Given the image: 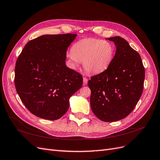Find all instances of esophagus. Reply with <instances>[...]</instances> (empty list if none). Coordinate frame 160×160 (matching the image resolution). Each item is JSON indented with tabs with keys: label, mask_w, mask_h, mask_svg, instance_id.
Listing matches in <instances>:
<instances>
[{
	"label": "esophagus",
	"mask_w": 160,
	"mask_h": 160,
	"mask_svg": "<svg viewBox=\"0 0 160 160\" xmlns=\"http://www.w3.org/2000/svg\"><path fill=\"white\" fill-rule=\"evenodd\" d=\"M87 82H88V79L84 77V78H83V85H87Z\"/></svg>",
	"instance_id": "obj_1"
}]
</instances>
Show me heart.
Returning a JSON list of instances; mask_svg holds the SVG:
<instances>
[{
	"label": "heart",
	"mask_w": 160,
	"mask_h": 160,
	"mask_svg": "<svg viewBox=\"0 0 160 160\" xmlns=\"http://www.w3.org/2000/svg\"><path fill=\"white\" fill-rule=\"evenodd\" d=\"M114 52L113 45L110 42L86 38L73 44L72 51L66 53V60L72 69H76L82 62V66L88 73L98 74L110 66Z\"/></svg>",
	"instance_id": "heart-1"
}]
</instances>
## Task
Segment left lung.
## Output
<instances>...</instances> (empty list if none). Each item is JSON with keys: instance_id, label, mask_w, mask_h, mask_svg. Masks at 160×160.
<instances>
[{"instance_id": "left-lung-1", "label": "left lung", "mask_w": 160, "mask_h": 160, "mask_svg": "<svg viewBox=\"0 0 160 160\" xmlns=\"http://www.w3.org/2000/svg\"><path fill=\"white\" fill-rule=\"evenodd\" d=\"M116 47L110 66L88 81L92 112L105 122L126 118L141 97L145 77L140 54L119 36L108 38Z\"/></svg>"}]
</instances>
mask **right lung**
I'll list each match as a JSON object with an SVG mask.
<instances>
[{"label":"right lung","instance_id":"1","mask_svg":"<svg viewBox=\"0 0 160 160\" xmlns=\"http://www.w3.org/2000/svg\"><path fill=\"white\" fill-rule=\"evenodd\" d=\"M76 34L44 35L29 41L17 59L15 86L22 102L35 116L56 120L69 98L81 88L82 75L66 66V51Z\"/></svg>","mask_w":160,"mask_h":160}]
</instances>
